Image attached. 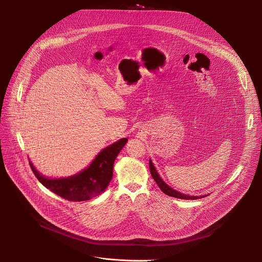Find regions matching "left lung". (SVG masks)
<instances>
[{
  "label": "left lung",
  "mask_w": 262,
  "mask_h": 262,
  "mask_svg": "<svg viewBox=\"0 0 262 262\" xmlns=\"http://www.w3.org/2000/svg\"><path fill=\"white\" fill-rule=\"evenodd\" d=\"M149 169H150V173H151V176L152 178L155 179V181L158 183L159 188L163 191V193H165L166 195L168 196H171V197H174V198H178V199H185V200H195V199H200V198H203V197H206L205 195L204 196H199V197H196V196H190V195H184L178 191H175L173 190L172 188H170V186L162 179V177L159 175L157 169L155 168L151 160H149Z\"/></svg>",
  "instance_id": "1"
}]
</instances>
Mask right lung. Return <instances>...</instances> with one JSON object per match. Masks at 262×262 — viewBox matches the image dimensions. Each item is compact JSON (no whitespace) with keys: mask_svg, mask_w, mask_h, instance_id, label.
<instances>
[{"mask_svg":"<svg viewBox=\"0 0 262 262\" xmlns=\"http://www.w3.org/2000/svg\"><path fill=\"white\" fill-rule=\"evenodd\" d=\"M123 138L105 147L97 155L90 166L80 173L64 178H48L41 175L30 162V167L46 188L69 201H86L94 198L106 189L113 177L114 162L126 144Z\"/></svg>","mask_w":262,"mask_h":262,"instance_id":"obj_1","label":"right lung"}]
</instances>
